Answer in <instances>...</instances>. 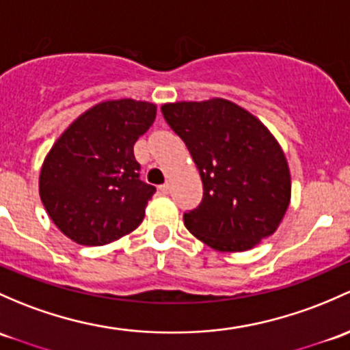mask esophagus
Returning a JSON list of instances; mask_svg holds the SVG:
<instances>
[{
	"label": "esophagus",
	"instance_id": "esophagus-1",
	"mask_svg": "<svg viewBox=\"0 0 350 350\" xmlns=\"http://www.w3.org/2000/svg\"><path fill=\"white\" fill-rule=\"evenodd\" d=\"M169 189H171V187H169L167 183H164V185L159 186V191H161V193H163V194H167Z\"/></svg>",
	"mask_w": 350,
	"mask_h": 350
}]
</instances>
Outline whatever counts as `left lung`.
Returning <instances> with one entry per match:
<instances>
[{
	"mask_svg": "<svg viewBox=\"0 0 350 350\" xmlns=\"http://www.w3.org/2000/svg\"><path fill=\"white\" fill-rule=\"evenodd\" d=\"M203 181L187 230L218 252H245L277 231L290 203V171L277 139L248 110L224 98L164 104Z\"/></svg>",
	"mask_w": 350,
	"mask_h": 350,
	"instance_id": "8db88e82",
	"label": "left lung"
}]
</instances>
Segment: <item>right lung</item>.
<instances>
[{
  "mask_svg": "<svg viewBox=\"0 0 350 350\" xmlns=\"http://www.w3.org/2000/svg\"><path fill=\"white\" fill-rule=\"evenodd\" d=\"M156 119V105L120 98L83 112L58 137L40 172L51 221L79 245L119 240L142 223L156 187L141 181L134 144Z\"/></svg>",
  "mask_w": 350,
  "mask_h": 350,
  "instance_id": "obj_1",
  "label": "right lung"
}]
</instances>
